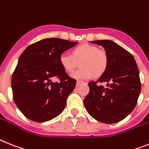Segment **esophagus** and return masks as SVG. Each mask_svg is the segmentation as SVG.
<instances>
[{
    "label": "esophagus",
    "instance_id": "1",
    "mask_svg": "<svg viewBox=\"0 0 149 149\" xmlns=\"http://www.w3.org/2000/svg\"><path fill=\"white\" fill-rule=\"evenodd\" d=\"M81 82H82V81H81V80H77V86H79V85L80 84Z\"/></svg>",
    "mask_w": 149,
    "mask_h": 149
}]
</instances>
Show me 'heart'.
I'll return each mask as SVG.
<instances>
[{
	"instance_id": "obj_1",
	"label": "heart",
	"mask_w": 149,
	"mask_h": 149,
	"mask_svg": "<svg viewBox=\"0 0 149 149\" xmlns=\"http://www.w3.org/2000/svg\"><path fill=\"white\" fill-rule=\"evenodd\" d=\"M59 61L64 70L72 72L81 65V68L72 75L76 79H88L93 76L101 77L105 72L108 57L105 51L98 49L95 45L84 44L74 47L72 54L62 53Z\"/></svg>"
}]
</instances>
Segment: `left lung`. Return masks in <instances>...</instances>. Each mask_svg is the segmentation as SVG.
Wrapping results in <instances>:
<instances>
[{"label": "left lung", "instance_id": "left-lung-1", "mask_svg": "<svg viewBox=\"0 0 149 149\" xmlns=\"http://www.w3.org/2000/svg\"><path fill=\"white\" fill-rule=\"evenodd\" d=\"M92 42L104 48L108 65L98 80L88 82L89 92L84 98L85 107L100 122L117 123L127 117L137 104L141 92L138 66L129 51L111 40ZM103 82L105 86L101 85Z\"/></svg>", "mask_w": 149, "mask_h": 149}]
</instances>
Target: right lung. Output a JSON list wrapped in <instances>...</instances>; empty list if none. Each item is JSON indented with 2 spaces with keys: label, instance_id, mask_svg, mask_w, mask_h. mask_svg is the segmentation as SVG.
Masks as SVG:
<instances>
[{
  "label": "right lung",
  "instance_id": "right-lung-1",
  "mask_svg": "<svg viewBox=\"0 0 149 149\" xmlns=\"http://www.w3.org/2000/svg\"><path fill=\"white\" fill-rule=\"evenodd\" d=\"M77 42L45 38L30 45L19 58L11 80L15 104L25 117L45 122L60 114L77 80L69 77L59 57ZM54 78L58 82L54 83Z\"/></svg>",
  "mask_w": 149,
  "mask_h": 149
}]
</instances>
